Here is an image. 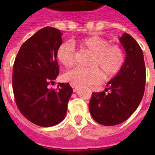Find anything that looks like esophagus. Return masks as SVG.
Here are the masks:
<instances>
[{"instance_id":"1","label":"esophagus","mask_w":155,"mask_h":155,"mask_svg":"<svg viewBox=\"0 0 155 155\" xmlns=\"http://www.w3.org/2000/svg\"><path fill=\"white\" fill-rule=\"evenodd\" d=\"M72 89H73V91H74V92H75V91H77V90H78L77 87H75V86H73V85H72Z\"/></svg>"}]
</instances>
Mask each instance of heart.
Returning a JSON list of instances; mask_svg holds the SVG:
<instances>
[{
	"instance_id": "b5f03b06",
	"label": "heart",
	"mask_w": 155,
	"mask_h": 155,
	"mask_svg": "<svg viewBox=\"0 0 155 155\" xmlns=\"http://www.w3.org/2000/svg\"><path fill=\"white\" fill-rule=\"evenodd\" d=\"M79 44L92 55L88 61L91 67H76L64 74V80L75 87H86L99 84L101 72L105 77H112L120 71L124 61L122 48L111 45L109 40L100 35H91L80 41ZM57 59L65 67H71L76 61V51L73 43L64 42L56 52Z\"/></svg>"
}]
</instances>
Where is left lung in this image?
<instances>
[{
  "label": "left lung",
  "mask_w": 155,
  "mask_h": 155,
  "mask_svg": "<svg viewBox=\"0 0 155 155\" xmlns=\"http://www.w3.org/2000/svg\"><path fill=\"white\" fill-rule=\"evenodd\" d=\"M120 41L126 53L123 65L108 82L104 91L92 94L89 104L92 118L106 126L129 119L141 102L145 87V64L141 48L127 33L120 37Z\"/></svg>",
  "instance_id": "8db88e82"
}]
</instances>
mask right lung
<instances>
[{"mask_svg": "<svg viewBox=\"0 0 155 155\" xmlns=\"http://www.w3.org/2000/svg\"><path fill=\"white\" fill-rule=\"evenodd\" d=\"M62 33L46 26L22 45L13 66L12 87L15 103L24 116L42 127L56 125L64 120L73 90L69 83L49 89L59 74L56 52Z\"/></svg>", "mask_w": 155, "mask_h": 155, "instance_id": "obj_1", "label": "right lung"}]
</instances>
